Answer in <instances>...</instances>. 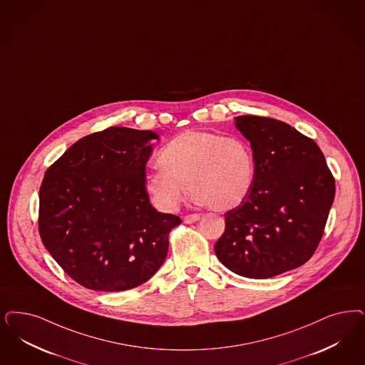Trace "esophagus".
<instances>
[{"label": "esophagus", "instance_id": "esophagus-1", "mask_svg": "<svg viewBox=\"0 0 365 365\" xmlns=\"http://www.w3.org/2000/svg\"><path fill=\"white\" fill-rule=\"evenodd\" d=\"M200 220V214H189V215H185L183 221L186 224H192V222H197Z\"/></svg>", "mask_w": 365, "mask_h": 365}]
</instances>
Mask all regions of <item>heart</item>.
Here are the masks:
<instances>
[{
	"label": "heart",
	"instance_id": "b5f03b06",
	"mask_svg": "<svg viewBox=\"0 0 365 365\" xmlns=\"http://www.w3.org/2000/svg\"><path fill=\"white\" fill-rule=\"evenodd\" d=\"M160 168L144 178L153 206L171 212L189 189L197 201L214 210L237 207L251 191L256 162L250 143L237 136L186 130L165 144L158 156Z\"/></svg>",
	"mask_w": 365,
	"mask_h": 365
}]
</instances>
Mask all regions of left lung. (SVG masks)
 <instances>
[{"instance_id": "1", "label": "left lung", "mask_w": 365, "mask_h": 365, "mask_svg": "<svg viewBox=\"0 0 365 365\" xmlns=\"http://www.w3.org/2000/svg\"><path fill=\"white\" fill-rule=\"evenodd\" d=\"M236 128L251 143L256 176L245 201L225 213L214 252L241 277H277L314 255L334 200V178L314 140L289 124L239 115Z\"/></svg>"}]
</instances>
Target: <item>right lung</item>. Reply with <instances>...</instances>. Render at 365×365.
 Here are the masks:
<instances>
[{"label":"right lung","instance_id":"right-lung-1","mask_svg":"<svg viewBox=\"0 0 365 365\" xmlns=\"http://www.w3.org/2000/svg\"><path fill=\"white\" fill-rule=\"evenodd\" d=\"M151 130L110 126L78 140L48 167L38 191V233L76 283L125 291L163 264L182 221L152 207L144 189Z\"/></svg>","mask_w":365,"mask_h":365}]
</instances>
